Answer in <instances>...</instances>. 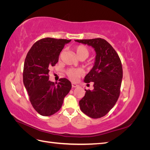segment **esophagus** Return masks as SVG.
Returning <instances> with one entry per match:
<instances>
[{
	"label": "esophagus",
	"instance_id": "1",
	"mask_svg": "<svg viewBox=\"0 0 150 150\" xmlns=\"http://www.w3.org/2000/svg\"><path fill=\"white\" fill-rule=\"evenodd\" d=\"M72 87H73V88H77V87H79V85L77 84H76V83H72Z\"/></svg>",
	"mask_w": 150,
	"mask_h": 150
}]
</instances>
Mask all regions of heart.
Returning a JSON list of instances; mask_svg holds the SVG:
<instances>
[{
	"instance_id": "1",
	"label": "heart",
	"mask_w": 150,
	"mask_h": 150,
	"mask_svg": "<svg viewBox=\"0 0 150 150\" xmlns=\"http://www.w3.org/2000/svg\"><path fill=\"white\" fill-rule=\"evenodd\" d=\"M74 51L76 54V56L79 59H86L89 56V52L88 49L83 45H79V46H76L74 48ZM62 53L61 54V55ZM67 74L70 79L72 81H76L78 79L80 76L83 75L84 72L81 69H69L67 71Z\"/></svg>"
}]
</instances>
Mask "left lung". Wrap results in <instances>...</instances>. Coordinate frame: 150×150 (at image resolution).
Wrapping results in <instances>:
<instances>
[{
  "instance_id": "left-lung-1",
  "label": "left lung",
  "mask_w": 150,
  "mask_h": 150,
  "mask_svg": "<svg viewBox=\"0 0 150 150\" xmlns=\"http://www.w3.org/2000/svg\"><path fill=\"white\" fill-rule=\"evenodd\" d=\"M91 46L96 52L94 66L85 76L86 83L93 82L94 89L86 90L79 102L84 114L99 118L115 106L120 94L122 68L119 56L111 45L101 38L75 40Z\"/></svg>"
}]
</instances>
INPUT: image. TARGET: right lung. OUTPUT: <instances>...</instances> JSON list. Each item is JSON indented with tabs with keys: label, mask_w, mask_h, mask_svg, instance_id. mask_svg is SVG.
Instances as JSON below:
<instances>
[{
	"label": "right lung",
	"mask_w": 150,
	"mask_h": 150,
	"mask_svg": "<svg viewBox=\"0 0 150 150\" xmlns=\"http://www.w3.org/2000/svg\"><path fill=\"white\" fill-rule=\"evenodd\" d=\"M71 40L42 39L34 44L27 54L23 83L32 105L42 116H51L59 110L71 89V83L66 78L54 83L49 80L48 75L50 67L55 66L65 44Z\"/></svg>",
	"instance_id": "add662e5"
}]
</instances>
